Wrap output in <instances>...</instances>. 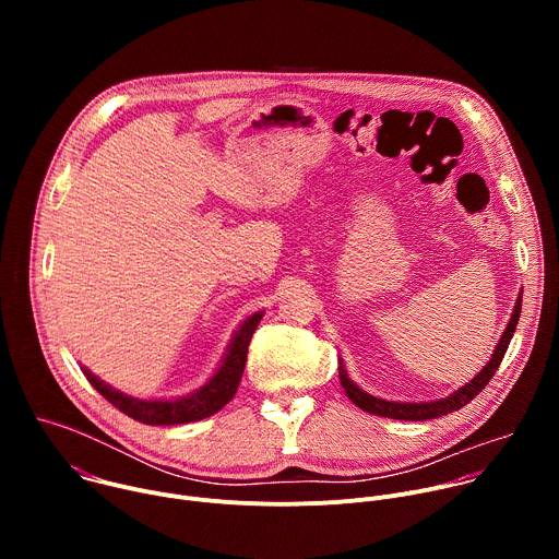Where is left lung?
I'll return each instance as SVG.
<instances>
[{
	"label": "left lung",
	"mask_w": 559,
	"mask_h": 559,
	"mask_svg": "<svg viewBox=\"0 0 559 559\" xmlns=\"http://www.w3.org/2000/svg\"><path fill=\"white\" fill-rule=\"evenodd\" d=\"M520 309H522V292L518 294V300H515V307H513V313L509 318V325L507 330L502 332V338L498 341L493 354H491V360L483 367V371H477L466 384H462L460 389H455L453 393H449L447 397H438V401H429V403H397V401H384V397H378V395H371L367 393L365 389H360L349 376H347V369L343 365V358H338V378H341V384L347 393L349 401L360 407L362 412L367 414H373V416H382V418H393V420H431V418H438V416H447V414H453L457 409H462L464 405H468L473 397L480 393L489 380L493 378L496 369L500 367L504 354H507V347L513 338V332L518 328V321H520Z\"/></svg>",
	"instance_id": "obj_1"
}]
</instances>
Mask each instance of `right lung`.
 Segmentation results:
<instances>
[{
    "label": "right lung",
    "instance_id": "right-lung-1",
    "mask_svg": "<svg viewBox=\"0 0 559 559\" xmlns=\"http://www.w3.org/2000/svg\"><path fill=\"white\" fill-rule=\"evenodd\" d=\"M265 311H254L246 321L238 325L234 336L229 338V345L221 358V365L210 376V380L199 386L197 391L179 397H158V401H143V397L128 395L115 386H110L106 380L95 376L88 367L82 365L84 376L88 382L112 403L119 412L126 416L143 423V425H188L203 418H210L212 414L221 412L238 389L241 382L246 360H248V347L252 341V334L257 332L261 318Z\"/></svg>",
    "mask_w": 559,
    "mask_h": 559
}]
</instances>
